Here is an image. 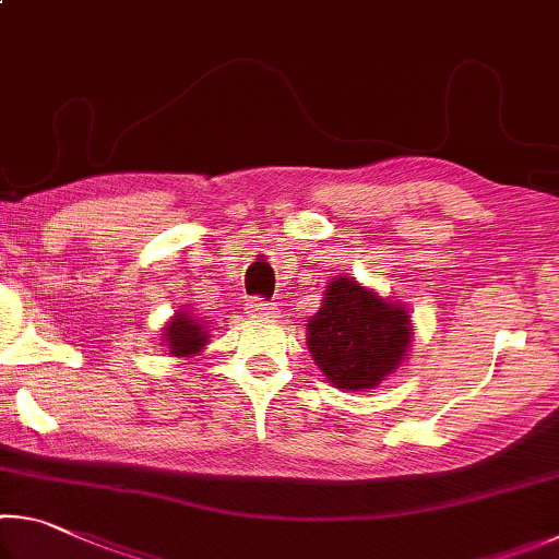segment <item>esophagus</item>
Instances as JSON below:
<instances>
[{"label":"esophagus","instance_id":"34e87169","mask_svg":"<svg viewBox=\"0 0 559 559\" xmlns=\"http://www.w3.org/2000/svg\"><path fill=\"white\" fill-rule=\"evenodd\" d=\"M246 313H249L251 318H276L278 308H273L271 302H263L261 298H251L249 302H246Z\"/></svg>","mask_w":559,"mask_h":559}]
</instances>
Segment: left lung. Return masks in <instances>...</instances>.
<instances>
[{
    "label": "left lung",
    "instance_id": "8db88e82",
    "mask_svg": "<svg viewBox=\"0 0 559 559\" xmlns=\"http://www.w3.org/2000/svg\"><path fill=\"white\" fill-rule=\"evenodd\" d=\"M414 323L400 300H390L353 276L325 286L310 316L306 340L328 382L343 392L374 390L394 374L412 347Z\"/></svg>",
    "mask_w": 559,
    "mask_h": 559
}]
</instances>
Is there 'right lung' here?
I'll list each match as a JSON object with an SVG mask.
<instances>
[{"mask_svg": "<svg viewBox=\"0 0 559 559\" xmlns=\"http://www.w3.org/2000/svg\"><path fill=\"white\" fill-rule=\"evenodd\" d=\"M210 325L202 323L192 310H177L163 328V345L173 357H194L210 343Z\"/></svg>", "mask_w": 559, "mask_h": 559, "instance_id": "right-lung-1", "label": "right lung"}]
</instances>
